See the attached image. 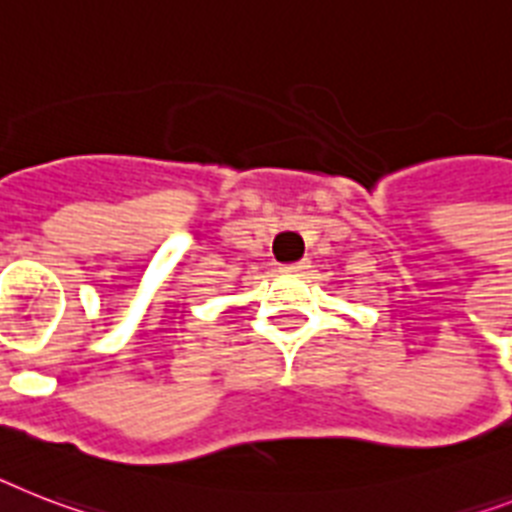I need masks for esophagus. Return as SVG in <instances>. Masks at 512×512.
I'll return each mask as SVG.
<instances>
[{
	"instance_id": "34e87169",
	"label": "esophagus",
	"mask_w": 512,
	"mask_h": 512,
	"mask_svg": "<svg viewBox=\"0 0 512 512\" xmlns=\"http://www.w3.org/2000/svg\"><path fill=\"white\" fill-rule=\"evenodd\" d=\"M305 268H310V265H307V260H299V263H289V265H281V273H302V270Z\"/></svg>"
}]
</instances>
